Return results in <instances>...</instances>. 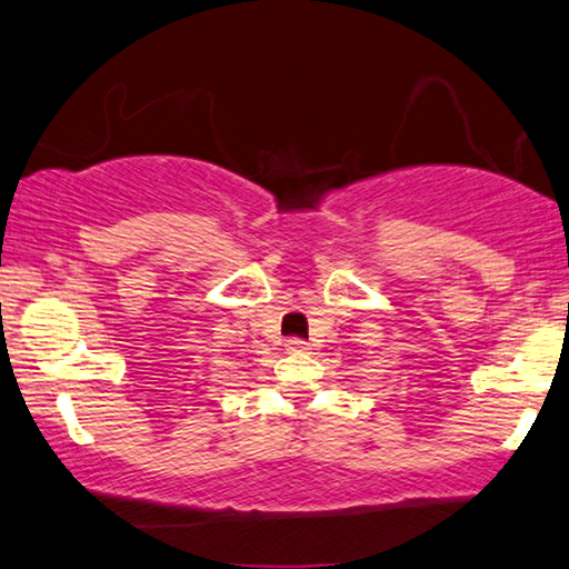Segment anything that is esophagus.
<instances>
[{"mask_svg":"<svg viewBox=\"0 0 569 569\" xmlns=\"http://www.w3.org/2000/svg\"><path fill=\"white\" fill-rule=\"evenodd\" d=\"M284 346H287V351H290V353H305V351H310L308 340H302V338H290Z\"/></svg>","mask_w":569,"mask_h":569,"instance_id":"34e87169","label":"esophagus"}]
</instances>
